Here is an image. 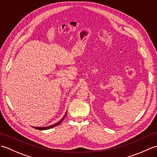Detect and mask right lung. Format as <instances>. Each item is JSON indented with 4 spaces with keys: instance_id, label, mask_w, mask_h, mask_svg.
Returning <instances> with one entry per match:
<instances>
[{
    "instance_id": "add662e5",
    "label": "right lung",
    "mask_w": 157,
    "mask_h": 157,
    "mask_svg": "<svg viewBox=\"0 0 157 157\" xmlns=\"http://www.w3.org/2000/svg\"><path fill=\"white\" fill-rule=\"evenodd\" d=\"M67 111H66V113H65V115L63 116V118H62L61 120H60V121H59V122H57V123H55L54 125H50V126H48V127H33V128H35V129H38V130H46V129H51V128H54V127L57 126V125H59V124H61V122H62V121H63V120H64V119L65 118V116H66V114H67Z\"/></svg>"
}]
</instances>
